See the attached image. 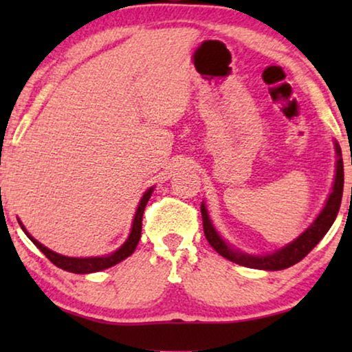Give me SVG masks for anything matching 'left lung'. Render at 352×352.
Listing matches in <instances>:
<instances>
[{"label": "left lung", "mask_w": 352, "mask_h": 352, "mask_svg": "<svg viewBox=\"0 0 352 352\" xmlns=\"http://www.w3.org/2000/svg\"><path fill=\"white\" fill-rule=\"evenodd\" d=\"M336 155H338V162H336V176H335V184L333 192H331L329 200L324 206V210L320 211V214L317 216V219L298 237L295 242L288 243L285 248L278 250V252L272 254H266V256H252V254L235 252L219 237L216 232L213 224L206 213L205 205L201 204V219H204V232L205 237L208 240V243L218 252L221 256H224L229 261L240 266L252 267V269H264V271H280V269H287L293 266V264L300 263L317 243L320 242L322 237L329 232V229L333 224L340 211L341 205V197H343V186H344V173H343V158H341V148L338 142H335Z\"/></svg>", "instance_id": "8db88e82"}]
</instances>
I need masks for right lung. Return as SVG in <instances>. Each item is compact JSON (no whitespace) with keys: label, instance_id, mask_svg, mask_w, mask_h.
<instances>
[{"label":"right lung","instance_id":"add662e5","mask_svg":"<svg viewBox=\"0 0 352 352\" xmlns=\"http://www.w3.org/2000/svg\"><path fill=\"white\" fill-rule=\"evenodd\" d=\"M153 192V187L152 189H148L144 197L139 201V206H138V211H136V216H134V221H133V228H131V234H129V237L126 242H124L122 247H120L117 252L109 254V256H99V258H69V256H62V254H57L54 252H51L50 248L43 247V245L38 242L32 237V235H28V232H25L28 235V239L32 240L33 243L36 245V248L40 250V252L45 254V256L50 259L52 264H56L57 267L64 269V271H69V272H74V274H89V272H98V271H104V269L107 267H112L115 264H118L120 261H123V259H126L128 256H131L134 250H136L138 243H139V239H141V230H142V214H144V210H146V205L148 199H151ZM21 228L23 229L22 223ZM25 230V229H23Z\"/></svg>","mask_w":352,"mask_h":352}]
</instances>
